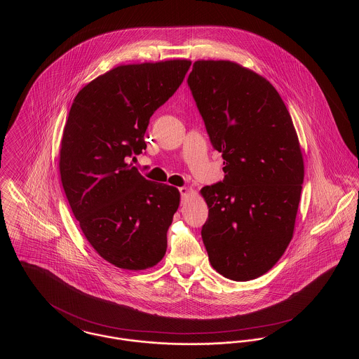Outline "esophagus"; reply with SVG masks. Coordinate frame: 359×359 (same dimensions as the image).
I'll return each mask as SVG.
<instances>
[{
    "mask_svg": "<svg viewBox=\"0 0 359 359\" xmlns=\"http://www.w3.org/2000/svg\"><path fill=\"white\" fill-rule=\"evenodd\" d=\"M179 192H180V195H182V199H184V198L187 196L188 189L186 187H180L179 188Z\"/></svg>",
    "mask_w": 359,
    "mask_h": 359,
    "instance_id": "34e87169",
    "label": "esophagus"
}]
</instances>
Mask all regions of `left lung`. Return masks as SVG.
<instances>
[{"mask_svg": "<svg viewBox=\"0 0 359 359\" xmlns=\"http://www.w3.org/2000/svg\"><path fill=\"white\" fill-rule=\"evenodd\" d=\"M188 87L222 182L201 189L208 205L202 238L212 268L249 281L266 273L293 236L304 163L290 111L265 78L229 60H198Z\"/></svg>", "mask_w": 359, "mask_h": 359, "instance_id": "8db88e82", "label": "left lung"}]
</instances>
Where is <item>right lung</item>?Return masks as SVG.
<instances>
[{
	"label": "right lung",
	"mask_w": 359,
	"mask_h": 359,
	"mask_svg": "<svg viewBox=\"0 0 359 359\" xmlns=\"http://www.w3.org/2000/svg\"><path fill=\"white\" fill-rule=\"evenodd\" d=\"M189 60L118 66L75 97L59 170L74 217L90 245L121 269L152 268L165 255L177 188L147 180L128 157L147 148L154 111L182 85Z\"/></svg>",
	"instance_id": "add662e5"
}]
</instances>
